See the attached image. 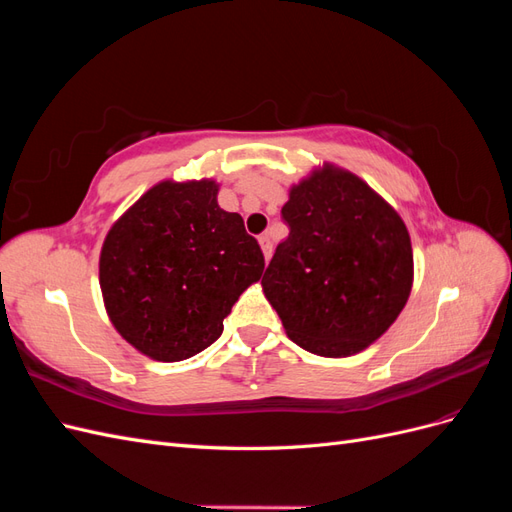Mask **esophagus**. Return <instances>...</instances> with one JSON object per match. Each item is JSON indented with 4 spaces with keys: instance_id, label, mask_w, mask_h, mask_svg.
Returning <instances> with one entry per match:
<instances>
[{
    "instance_id": "obj_1",
    "label": "esophagus",
    "mask_w": 512,
    "mask_h": 512,
    "mask_svg": "<svg viewBox=\"0 0 512 512\" xmlns=\"http://www.w3.org/2000/svg\"><path fill=\"white\" fill-rule=\"evenodd\" d=\"M258 243H260V247H262V254H265V260H271L273 243H271L269 235H260V237H258Z\"/></svg>"
}]
</instances>
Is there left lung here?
<instances>
[{"instance_id": "8db88e82", "label": "left lung", "mask_w": 512, "mask_h": 512, "mask_svg": "<svg viewBox=\"0 0 512 512\" xmlns=\"http://www.w3.org/2000/svg\"><path fill=\"white\" fill-rule=\"evenodd\" d=\"M288 237L262 290L288 337L320 356L365 350L404 309L414 275L404 220L369 185L327 164L292 185Z\"/></svg>"}]
</instances>
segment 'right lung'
<instances>
[{
    "label": "right lung",
    "mask_w": 512,
    "mask_h": 512,
    "mask_svg": "<svg viewBox=\"0 0 512 512\" xmlns=\"http://www.w3.org/2000/svg\"><path fill=\"white\" fill-rule=\"evenodd\" d=\"M265 256L218 183L162 181L108 230L100 254L106 314L151 359L175 363L211 346Z\"/></svg>",
    "instance_id": "1"
}]
</instances>
